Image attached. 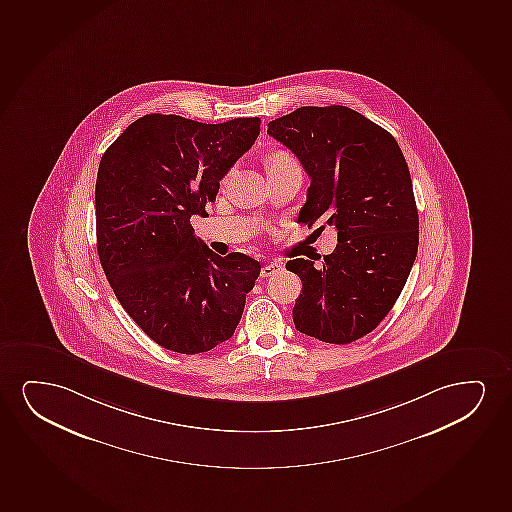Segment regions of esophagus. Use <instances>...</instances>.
<instances>
[{"instance_id":"obj_1","label":"esophagus","mask_w":512,"mask_h":512,"mask_svg":"<svg viewBox=\"0 0 512 512\" xmlns=\"http://www.w3.org/2000/svg\"><path fill=\"white\" fill-rule=\"evenodd\" d=\"M279 271H283V264L281 262H271V264H266V266L262 267L260 276L262 278H269V276H273V274L279 273Z\"/></svg>"}]
</instances>
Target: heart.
I'll return each mask as SVG.
<instances>
[{"label":"heart","instance_id":"b5f03b06","mask_svg":"<svg viewBox=\"0 0 512 512\" xmlns=\"http://www.w3.org/2000/svg\"><path fill=\"white\" fill-rule=\"evenodd\" d=\"M264 163H266L269 175H276V173L285 172V170L292 168V166H297L292 156L286 153V151H281V149H276V151H271V153L267 154Z\"/></svg>","mask_w":512,"mask_h":512}]
</instances>
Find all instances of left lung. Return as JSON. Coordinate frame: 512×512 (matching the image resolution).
<instances>
[{
	"label": "left lung",
	"instance_id": "left-lung-1",
	"mask_svg": "<svg viewBox=\"0 0 512 512\" xmlns=\"http://www.w3.org/2000/svg\"><path fill=\"white\" fill-rule=\"evenodd\" d=\"M311 177L299 222L337 229L323 266L293 259V323L300 333L351 344L396 304L419 250V212L405 156L391 133L346 106L299 107L267 125Z\"/></svg>",
	"mask_w": 512,
	"mask_h": 512
}]
</instances>
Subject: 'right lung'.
<instances>
[{
    "mask_svg": "<svg viewBox=\"0 0 512 512\" xmlns=\"http://www.w3.org/2000/svg\"><path fill=\"white\" fill-rule=\"evenodd\" d=\"M259 133V118L206 125L146 114L100 160V264L128 316L168 351L200 354L231 339L259 278L257 260L220 257L191 226Z\"/></svg>",
    "mask_w": 512,
    "mask_h": 512,
    "instance_id": "obj_1",
    "label": "right lung"
}]
</instances>
